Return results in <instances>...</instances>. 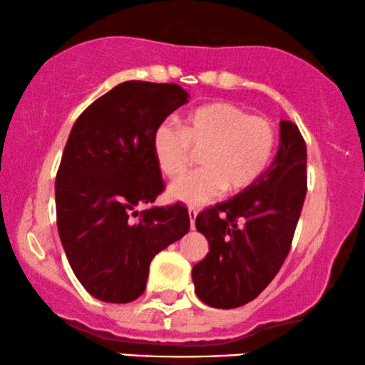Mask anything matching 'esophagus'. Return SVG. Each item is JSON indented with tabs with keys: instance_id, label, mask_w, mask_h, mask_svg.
<instances>
[{
	"instance_id": "esophagus-1",
	"label": "esophagus",
	"mask_w": 365,
	"mask_h": 365,
	"mask_svg": "<svg viewBox=\"0 0 365 365\" xmlns=\"http://www.w3.org/2000/svg\"><path fill=\"white\" fill-rule=\"evenodd\" d=\"M197 209H193V207H190V209H188V217H190V227L192 229H195V219H197Z\"/></svg>"
}]
</instances>
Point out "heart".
<instances>
[{
    "label": "heart",
    "mask_w": 365,
    "mask_h": 365,
    "mask_svg": "<svg viewBox=\"0 0 365 365\" xmlns=\"http://www.w3.org/2000/svg\"><path fill=\"white\" fill-rule=\"evenodd\" d=\"M156 163L168 178H180L200 153L202 170L168 188L172 200L202 205L224 190L241 193L252 187L269 167L276 148L271 121L249 116L230 103L198 106L183 118L182 129L161 123L151 136Z\"/></svg>",
    "instance_id": "1"
}]
</instances>
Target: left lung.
Returning <instances> with one entry per match:
<instances>
[{"instance_id":"1","label":"left lung","mask_w":365,"mask_h":365,"mask_svg":"<svg viewBox=\"0 0 365 365\" xmlns=\"http://www.w3.org/2000/svg\"><path fill=\"white\" fill-rule=\"evenodd\" d=\"M307 195V145L297 124L279 123L271 167L247 190L197 215L209 252L193 266L197 297L214 308L252 302L278 274Z\"/></svg>"}]
</instances>
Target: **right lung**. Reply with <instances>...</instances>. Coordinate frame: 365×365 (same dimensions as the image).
Instances as JSON below:
<instances>
[{
    "mask_svg": "<svg viewBox=\"0 0 365 365\" xmlns=\"http://www.w3.org/2000/svg\"><path fill=\"white\" fill-rule=\"evenodd\" d=\"M188 103L177 84L123 82L73 124L55 178L57 227L73 274L92 297H141L153 257L190 229L182 204H153L165 183L151 136Z\"/></svg>",
    "mask_w": 365,
    "mask_h": 365,
    "instance_id": "right-lung-1",
    "label": "right lung"
}]
</instances>
